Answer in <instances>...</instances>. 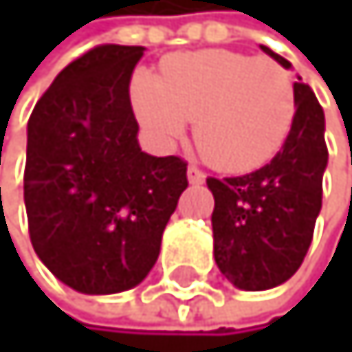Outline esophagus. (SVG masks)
Masks as SVG:
<instances>
[{
    "label": "esophagus",
    "instance_id": "esophagus-1",
    "mask_svg": "<svg viewBox=\"0 0 352 352\" xmlns=\"http://www.w3.org/2000/svg\"><path fill=\"white\" fill-rule=\"evenodd\" d=\"M187 178H189L191 185H200V183H205V172H200L196 165H189L187 167Z\"/></svg>",
    "mask_w": 352,
    "mask_h": 352
}]
</instances>
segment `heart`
I'll list each match as a JSON object with an SVG mask.
<instances>
[{"label": "heart", "mask_w": 352, "mask_h": 352, "mask_svg": "<svg viewBox=\"0 0 352 352\" xmlns=\"http://www.w3.org/2000/svg\"><path fill=\"white\" fill-rule=\"evenodd\" d=\"M132 103L141 125L163 143L196 118L194 138L207 161L240 174L280 152L296 116V87L269 56L200 50L172 54L161 76L136 72Z\"/></svg>", "instance_id": "b5f03b06"}]
</instances>
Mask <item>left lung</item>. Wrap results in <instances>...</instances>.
I'll use <instances>...</instances> for the list:
<instances>
[{
	"mask_svg": "<svg viewBox=\"0 0 352 352\" xmlns=\"http://www.w3.org/2000/svg\"><path fill=\"white\" fill-rule=\"evenodd\" d=\"M260 48L291 68L278 52ZM293 87L296 116L271 163L245 176L207 178L216 200L211 214L216 265L245 291L273 289L300 269L322 209V176L329 163L324 110L302 79Z\"/></svg>",
	"mask_w": 352,
	"mask_h": 352,
	"instance_id": "8db88e82",
	"label": "left lung"
}]
</instances>
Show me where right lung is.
<instances>
[{"instance_id": "obj_1", "label": "right lung", "mask_w": 352, "mask_h": 352, "mask_svg": "<svg viewBox=\"0 0 352 352\" xmlns=\"http://www.w3.org/2000/svg\"><path fill=\"white\" fill-rule=\"evenodd\" d=\"M143 45L105 43L56 74L28 121L23 200L34 253L63 284L107 296L156 265L187 163L138 147L130 79Z\"/></svg>"}]
</instances>
